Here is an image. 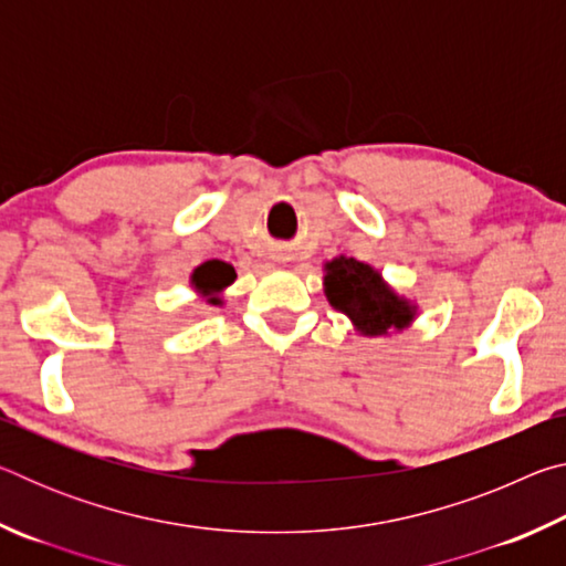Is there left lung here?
<instances>
[{
    "label": "left lung",
    "mask_w": 566,
    "mask_h": 566,
    "mask_svg": "<svg viewBox=\"0 0 566 566\" xmlns=\"http://www.w3.org/2000/svg\"><path fill=\"white\" fill-rule=\"evenodd\" d=\"M324 294L329 304L347 314L367 337H381L391 329L401 332L415 319V306L405 296H397L375 266L354 256H337L324 264Z\"/></svg>",
    "instance_id": "left-lung-1"
}]
</instances>
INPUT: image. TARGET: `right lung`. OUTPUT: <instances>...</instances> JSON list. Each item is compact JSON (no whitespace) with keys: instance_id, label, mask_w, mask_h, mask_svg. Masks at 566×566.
I'll list each match as a JSON object with an SVG mask.
<instances>
[{"instance_id":"1","label":"right lung","mask_w":566,"mask_h":566,"mask_svg":"<svg viewBox=\"0 0 566 566\" xmlns=\"http://www.w3.org/2000/svg\"><path fill=\"white\" fill-rule=\"evenodd\" d=\"M237 280L234 274V266L232 264H224V262H205L199 264L195 272H191V286L195 290L207 296L209 304H219L222 300H219V292L224 290V286H229Z\"/></svg>"}]
</instances>
